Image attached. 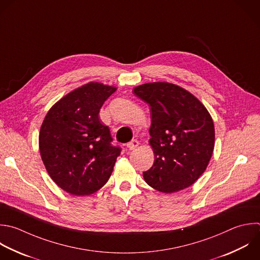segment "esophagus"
Here are the masks:
<instances>
[{"mask_svg":"<svg viewBox=\"0 0 260 260\" xmlns=\"http://www.w3.org/2000/svg\"><path fill=\"white\" fill-rule=\"evenodd\" d=\"M138 145H139V141L136 140V139H133V140H131L129 143H127V147H128L130 150L135 149L136 147H138Z\"/></svg>","mask_w":260,"mask_h":260,"instance_id":"esophagus-1","label":"esophagus"}]
</instances>
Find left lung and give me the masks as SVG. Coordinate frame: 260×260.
<instances>
[{
  "label": "left lung",
  "instance_id": "1",
  "mask_svg": "<svg viewBox=\"0 0 260 260\" xmlns=\"http://www.w3.org/2000/svg\"><path fill=\"white\" fill-rule=\"evenodd\" d=\"M151 114L149 145L152 167L145 182L162 193L179 192L204 173L214 148V125L204 105L191 92L169 82H150L133 89Z\"/></svg>",
  "mask_w": 260,
  "mask_h": 260
}]
</instances>
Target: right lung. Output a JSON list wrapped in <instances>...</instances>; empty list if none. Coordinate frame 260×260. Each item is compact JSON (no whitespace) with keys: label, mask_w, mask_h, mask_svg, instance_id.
I'll return each mask as SVG.
<instances>
[{"label":"right lung","mask_w":260,"mask_h":260,"mask_svg":"<svg viewBox=\"0 0 260 260\" xmlns=\"http://www.w3.org/2000/svg\"><path fill=\"white\" fill-rule=\"evenodd\" d=\"M117 87L88 82L59 100L41 127L39 144L43 162L53 181L71 195L100 190L111 177L120 147L111 144L100 110Z\"/></svg>","instance_id":"add662e5"}]
</instances>
